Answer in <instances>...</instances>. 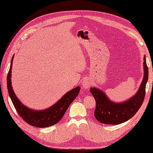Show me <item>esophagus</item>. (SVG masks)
I'll return each instance as SVG.
<instances>
[{
    "label": "esophagus",
    "mask_w": 153,
    "mask_h": 153,
    "mask_svg": "<svg viewBox=\"0 0 153 153\" xmlns=\"http://www.w3.org/2000/svg\"><path fill=\"white\" fill-rule=\"evenodd\" d=\"M90 85H91V83H90V81L88 78H85L83 80H82V85L84 89H88L90 86Z\"/></svg>",
    "instance_id": "esophagus-1"
}]
</instances>
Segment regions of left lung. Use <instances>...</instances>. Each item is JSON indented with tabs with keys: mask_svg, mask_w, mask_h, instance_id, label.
I'll use <instances>...</instances> for the list:
<instances>
[{
	"mask_svg": "<svg viewBox=\"0 0 153 153\" xmlns=\"http://www.w3.org/2000/svg\"><path fill=\"white\" fill-rule=\"evenodd\" d=\"M144 77L136 95L126 102L116 103L108 99L102 90L96 87L90 89V92L96 100L94 116L103 124L117 125L122 123L134 117L141 107L146 94V85L149 79V68L144 57Z\"/></svg>",
	"mask_w": 153,
	"mask_h": 153,
	"instance_id": "left-lung-1",
	"label": "left lung"
}]
</instances>
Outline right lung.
I'll return each instance as SVG.
<instances>
[{"mask_svg":"<svg viewBox=\"0 0 153 153\" xmlns=\"http://www.w3.org/2000/svg\"><path fill=\"white\" fill-rule=\"evenodd\" d=\"M13 57L11 59V66L7 74V83L9 95L17 113L27 123L34 127L43 128L56 125L64 117L70 105L78 96L81 87H76L67 92L58 102L49 108L43 111H35L29 108L22 104L12 88L11 76Z\"/></svg>","mask_w":153,"mask_h":153,"instance_id":"1","label":"right lung"}]
</instances>
